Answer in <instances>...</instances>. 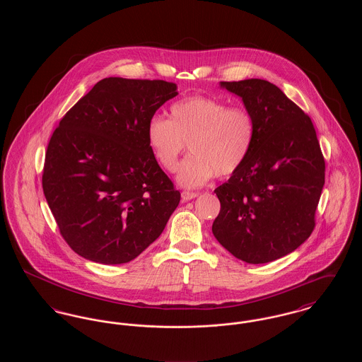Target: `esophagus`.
I'll return each instance as SVG.
<instances>
[{
    "label": "esophagus",
    "mask_w": 362,
    "mask_h": 362,
    "mask_svg": "<svg viewBox=\"0 0 362 362\" xmlns=\"http://www.w3.org/2000/svg\"><path fill=\"white\" fill-rule=\"evenodd\" d=\"M198 197V192H189V191H183L182 192V199L183 201H191Z\"/></svg>",
    "instance_id": "obj_1"
}]
</instances>
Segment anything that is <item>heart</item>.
Instances as JSON below:
<instances>
[{
  "instance_id": "obj_1",
  "label": "heart",
  "mask_w": 362,
  "mask_h": 362,
  "mask_svg": "<svg viewBox=\"0 0 362 362\" xmlns=\"http://www.w3.org/2000/svg\"><path fill=\"white\" fill-rule=\"evenodd\" d=\"M170 117H152L146 124V139L157 163L168 173L176 170L187 144L191 155L182 161L176 175L182 187L197 189L214 175H233L254 145V115L218 99L191 96L177 100L170 107Z\"/></svg>"
}]
</instances>
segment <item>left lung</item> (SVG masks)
<instances>
[{
  "label": "left lung",
  "instance_id": "left-lung-1",
  "mask_svg": "<svg viewBox=\"0 0 362 362\" xmlns=\"http://www.w3.org/2000/svg\"><path fill=\"white\" fill-rule=\"evenodd\" d=\"M255 119L251 152L214 189L221 210L211 230L233 257L259 264L307 240L325 186V157L310 117L278 86L260 78L221 81Z\"/></svg>",
  "mask_w": 362,
  "mask_h": 362
}]
</instances>
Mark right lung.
Returning <instances> with one entry per match:
<instances>
[{"label": "right lung", "mask_w": 362, "mask_h": 362, "mask_svg": "<svg viewBox=\"0 0 362 362\" xmlns=\"http://www.w3.org/2000/svg\"><path fill=\"white\" fill-rule=\"evenodd\" d=\"M176 89L163 80L103 78L54 130L42 186L80 257L103 264L137 258L179 205L180 192L146 139L148 122Z\"/></svg>", "instance_id": "add662e5"}]
</instances>
